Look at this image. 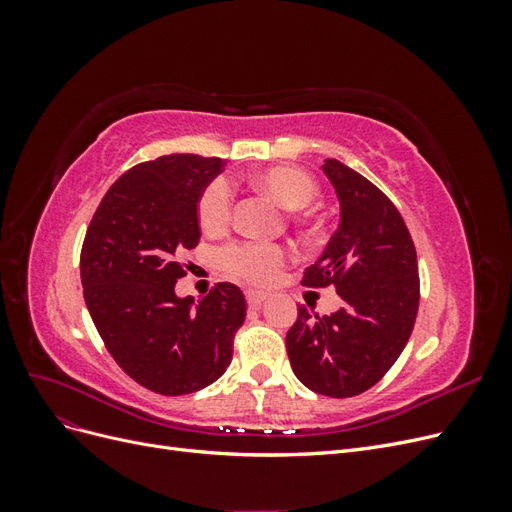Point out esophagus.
I'll use <instances>...</instances> for the list:
<instances>
[{
	"instance_id": "esophagus-1",
	"label": "esophagus",
	"mask_w": 512,
	"mask_h": 512,
	"mask_svg": "<svg viewBox=\"0 0 512 512\" xmlns=\"http://www.w3.org/2000/svg\"><path fill=\"white\" fill-rule=\"evenodd\" d=\"M245 297H247V303H250V307H258L260 303H265L269 299V294L260 292V290H247Z\"/></svg>"
}]
</instances>
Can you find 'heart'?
Returning a JSON list of instances; mask_svg holds the SVG:
<instances>
[{
    "mask_svg": "<svg viewBox=\"0 0 512 512\" xmlns=\"http://www.w3.org/2000/svg\"><path fill=\"white\" fill-rule=\"evenodd\" d=\"M252 183L258 190L275 198L286 209H303L318 196V185L314 177L301 168L275 166L260 170L252 177ZM198 222L207 232H220L228 226L232 215V190L224 179H213L207 188L200 192ZM288 250L280 243L269 241H235L224 245L218 262L226 275L247 284H267L273 275L280 271L286 260Z\"/></svg>",
    "mask_w": 512,
    "mask_h": 512,
    "instance_id": "heart-1",
    "label": "heart"
}]
</instances>
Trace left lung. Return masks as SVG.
I'll return each mask as SVG.
<instances>
[{
  "label": "left lung",
  "instance_id": "8db88e82",
  "mask_svg": "<svg viewBox=\"0 0 512 512\" xmlns=\"http://www.w3.org/2000/svg\"><path fill=\"white\" fill-rule=\"evenodd\" d=\"M322 170L342 220L301 284L333 286L344 307L318 316L299 305L286 348L307 389L344 399L371 389L399 359L414 329L421 282L410 230L389 196L339 160Z\"/></svg>",
  "mask_w": 512,
  "mask_h": 512
}]
</instances>
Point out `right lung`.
<instances>
[{"instance_id": "right-lung-1", "label": "right lung", "mask_w": 512, "mask_h": 512, "mask_svg": "<svg viewBox=\"0 0 512 512\" xmlns=\"http://www.w3.org/2000/svg\"><path fill=\"white\" fill-rule=\"evenodd\" d=\"M222 166L192 153L136 164L104 194L83 241L91 320L117 365L153 393L188 395L218 380L245 320V297L230 282L198 305L175 294L179 256L200 241V192Z\"/></svg>"}]
</instances>
